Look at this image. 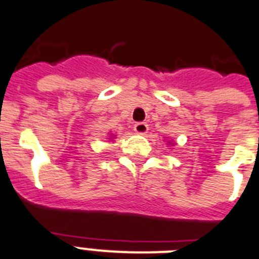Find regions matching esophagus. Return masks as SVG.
Returning <instances> with one entry per match:
<instances>
[{
	"label": "esophagus",
	"mask_w": 259,
	"mask_h": 259,
	"mask_svg": "<svg viewBox=\"0 0 259 259\" xmlns=\"http://www.w3.org/2000/svg\"><path fill=\"white\" fill-rule=\"evenodd\" d=\"M148 130L149 126L145 122H137L136 125H134V132H136L137 134H140V136H145V134L148 133Z\"/></svg>",
	"instance_id": "34e87169"
}]
</instances>
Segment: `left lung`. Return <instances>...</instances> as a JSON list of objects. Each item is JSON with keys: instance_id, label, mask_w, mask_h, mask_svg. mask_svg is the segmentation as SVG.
Instances as JSON below:
<instances>
[{"instance_id": "1", "label": "left lung", "mask_w": 259, "mask_h": 259, "mask_svg": "<svg viewBox=\"0 0 259 259\" xmlns=\"http://www.w3.org/2000/svg\"><path fill=\"white\" fill-rule=\"evenodd\" d=\"M167 145H174V142L173 141H169V142H167Z\"/></svg>"}]
</instances>
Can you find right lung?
<instances>
[{
  "label": "right lung",
  "mask_w": 259,
  "mask_h": 259,
  "mask_svg": "<svg viewBox=\"0 0 259 259\" xmlns=\"http://www.w3.org/2000/svg\"><path fill=\"white\" fill-rule=\"evenodd\" d=\"M109 140H114V136H113V134H110V136H109Z\"/></svg>",
  "instance_id": "1"
}]
</instances>
